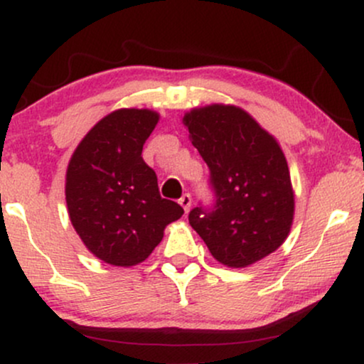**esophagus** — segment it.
Wrapping results in <instances>:
<instances>
[{
  "label": "esophagus",
  "mask_w": 364,
  "mask_h": 364,
  "mask_svg": "<svg viewBox=\"0 0 364 364\" xmlns=\"http://www.w3.org/2000/svg\"><path fill=\"white\" fill-rule=\"evenodd\" d=\"M179 205L185 208V212L188 214V210H190V207H191V196L188 193L183 195L181 198H179Z\"/></svg>",
  "instance_id": "obj_1"
}]
</instances>
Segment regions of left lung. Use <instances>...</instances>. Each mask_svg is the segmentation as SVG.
Listing matches in <instances>:
<instances>
[{"mask_svg":"<svg viewBox=\"0 0 364 364\" xmlns=\"http://www.w3.org/2000/svg\"><path fill=\"white\" fill-rule=\"evenodd\" d=\"M183 123L210 171L214 203L188 215L217 262L248 267L284 243L294 217L289 168L281 147L236 106L200 107Z\"/></svg>","mask_w":364,"mask_h":364,"instance_id":"left-lung-1","label":"left lung"}]
</instances>
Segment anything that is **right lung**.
I'll return each mask as SVG.
<instances>
[{"label":"right lung","mask_w":364,"mask_h":364,"mask_svg":"<svg viewBox=\"0 0 364 364\" xmlns=\"http://www.w3.org/2000/svg\"><path fill=\"white\" fill-rule=\"evenodd\" d=\"M159 114L118 109L85 135L66 171V205L83 245L102 262L132 267L161 243L181 205L159 193L156 171L141 157Z\"/></svg>","instance_id":"add662e5"}]
</instances>
